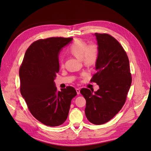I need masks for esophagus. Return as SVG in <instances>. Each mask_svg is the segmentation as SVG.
<instances>
[{
	"label": "esophagus",
	"mask_w": 151,
	"mask_h": 151,
	"mask_svg": "<svg viewBox=\"0 0 151 151\" xmlns=\"http://www.w3.org/2000/svg\"><path fill=\"white\" fill-rule=\"evenodd\" d=\"M76 90L77 94H80V89H79V88H76Z\"/></svg>",
	"instance_id": "obj_1"
}]
</instances>
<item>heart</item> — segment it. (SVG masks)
I'll return each mask as SVG.
<instances>
[{"mask_svg": "<svg viewBox=\"0 0 151 151\" xmlns=\"http://www.w3.org/2000/svg\"><path fill=\"white\" fill-rule=\"evenodd\" d=\"M68 52L73 56L81 59L84 65L91 66L95 64L99 57V48L94 43H88L83 40H77L68 48ZM59 63L63 67V58H60Z\"/></svg>", "mask_w": 151, "mask_h": 151, "instance_id": "heart-1", "label": "heart"}]
</instances>
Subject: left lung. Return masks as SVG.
Wrapping results in <instances>:
<instances>
[{
    "instance_id": "left-lung-1",
    "label": "left lung",
    "mask_w": 151,
    "mask_h": 151,
    "mask_svg": "<svg viewBox=\"0 0 151 151\" xmlns=\"http://www.w3.org/2000/svg\"><path fill=\"white\" fill-rule=\"evenodd\" d=\"M99 48L96 63V73L91 82L99 89L93 93L83 88L81 93L86 101L85 114L94 125L108 122L124 105L132 83L129 60L121 44L106 33H95Z\"/></svg>"
}]
</instances>
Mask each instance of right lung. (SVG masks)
Listing matches in <instances>:
<instances>
[{"mask_svg": "<svg viewBox=\"0 0 151 151\" xmlns=\"http://www.w3.org/2000/svg\"><path fill=\"white\" fill-rule=\"evenodd\" d=\"M72 40L52 37L35 41L27 49L19 68L22 96L32 115L49 127L65 122L77 95L72 86L58 91L53 81L60 67L58 52Z\"/></svg>", "mask_w": 151, "mask_h": 151, "instance_id": "add662e5", "label": "right lung"}]
</instances>
